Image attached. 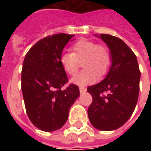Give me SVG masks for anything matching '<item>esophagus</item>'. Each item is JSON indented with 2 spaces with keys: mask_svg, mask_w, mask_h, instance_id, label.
I'll return each mask as SVG.
<instances>
[{
  "mask_svg": "<svg viewBox=\"0 0 151 151\" xmlns=\"http://www.w3.org/2000/svg\"><path fill=\"white\" fill-rule=\"evenodd\" d=\"M79 91H80L81 94H83V93H85L86 91V87H83V86H80L79 87Z\"/></svg>",
  "mask_w": 151,
  "mask_h": 151,
  "instance_id": "1",
  "label": "esophagus"
}]
</instances>
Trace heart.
Wrapping results in <instances>:
<instances>
[{
    "label": "heart",
    "mask_w": 151,
    "mask_h": 151,
    "mask_svg": "<svg viewBox=\"0 0 151 151\" xmlns=\"http://www.w3.org/2000/svg\"><path fill=\"white\" fill-rule=\"evenodd\" d=\"M72 53H63L60 61L63 69L69 75H75L81 63L85 68L73 78L78 86H86L96 82L99 74L108 72L111 64V51L106 44L98 43L94 40L82 39L71 46Z\"/></svg>",
    "instance_id": "1"
}]
</instances>
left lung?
I'll return each instance as SVG.
<instances>
[{
    "instance_id": "left-lung-1",
    "label": "left lung",
    "mask_w": 151,
    "mask_h": 151,
    "mask_svg": "<svg viewBox=\"0 0 151 151\" xmlns=\"http://www.w3.org/2000/svg\"><path fill=\"white\" fill-rule=\"evenodd\" d=\"M99 37L111 50V65L101 82L91 86L89 120L103 131L116 129L132 116L136 107L141 72L136 55L120 38L108 34Z\"/></svg>"
}]
</instances>
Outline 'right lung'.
Wrapping results in <instances>:
<instances>
[{
    "label": "right lung",
    "mask_w": 151,
    "mask_h": 151,
    "mask_svg": "<svg viewBox=\"0 0 151 151\" xmlns=\"http://www.w3.org/2000/svg\"><path fill=\"white\" fill-rule=\"evenodd\" d=\"M73 35L55 34L38 41L26 54L22 69V91L26 111L35 126L45 132L60 129L78 98V86L69 84L60 61Z\"/></svg>",
    "instance_id": "1"
}]
</instances>
